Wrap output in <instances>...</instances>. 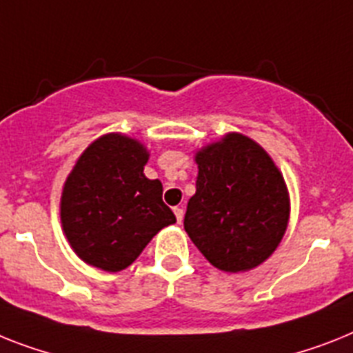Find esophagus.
<instances>
[{"label": "esophagus", "instance_id": "1", "mask_svg": "<svg viewBox=\"0 0 353 353\" xmlns=\"http://www.w3.org/2000/svg\"><path fill=\"white\" fill-rule=\"evenodd\" d=\"M173 211H174V216H176V222L182 223V220H183V209L182 208H174Z\"/></svg>", "mask_w": 353, "mask_h": 353}]
</instances>
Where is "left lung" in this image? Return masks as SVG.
I'll list each match as a JSON object with an SVG mask.
<instances>
[{
  "label": "left lung",
  "mask_w": 353,
  "mask_h": 353,
  "mask_svg": "<svg viewBox=\"0 0 353 353\" xmlns=\"http://www.w3.org/2000/svg\"><path fill=\"white\" fill-rule=\"evenodd\" d=\"M196 193L183 229L211 265L243 272L263 263L287 231L290 200L269 153L241 133H229L194 157Z\"/></svg>",
  "instance_id": "obj_1"
}]
</instances>
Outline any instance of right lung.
I'll return each mask as SVG.
<instances>
[{"instance_id":"right-lung-1","label":"right lung","mask_w":353,"mask_h":353,"mask_svg":"<svg viewBox=\"0 0 353 353\" xmlns=\"http://www.w3.org/2000/svg\"><path fill=\"white\" fill-rule=\"evenodd\" d=\"M150 153L135 139L108 133L79 157L63 188L61 223L75 254L106 272L139 258L151 238L176 222L160 180L145 179Z\"/></svg>"}]
</instances>
